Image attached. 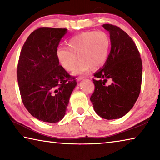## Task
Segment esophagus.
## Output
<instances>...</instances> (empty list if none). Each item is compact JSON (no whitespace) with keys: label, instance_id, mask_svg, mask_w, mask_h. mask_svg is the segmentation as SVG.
<instances>
[{"label":"esophagus","instance_id":"34e87169","mask_svg":"<svg viewBox=\"0 0 160 160\" xmlns=\"http://www.w3.org/2000/svg\"><path fill=\"white\" fill-rule=\"evenodd\" d=\"M85 77H78V78H77V80L80 81V80H83V79H85Z\"/></svg>","mask_w":160,"mask_h":160}]
</instances>
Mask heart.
<instances>
[{
	"label": "heart",
	"mask_w": 160,
	"mask_h": 160,
	"mask_svg": "<svg viewBox=\"0 0 160 160\" xmlns=\"http://www.w3.org/2000/svg\"><path fill=\"white\" fill-rule=\"evenodd\" d=\"M68 48L60 47L56 50L59 63L67 71L73 70L75 75L83 74L90 69L101 67L107 61L111 39L104 31H88L72 37L68 42Z\"/></svg>",
	"instance_id": "b5f03b06"
}]
</instances>
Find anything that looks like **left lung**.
Returning a JSON list of instances; mask_svg holds the SVG:
<instances>
[{
  "label": "left lung",
  "mask_w": 160,
  "mask_h": 160,
  "mask_svg": "<svg viewBox=\"0 0 160 160\" xmlns=\"http://www.w3.org/2000/svg\"><path fill=\"white\" fill-rule=\"evenodd\" d=\"M109 32L111 51L102 68L94 74V91L90 97L100 117L120 118L131 110L138 98L142 65L139 51L122 29L111 24L103 25ZM110 80L111 83L106 82Z\"/></svg>",
  "instance_id": "obj_1"
}]
</instances>
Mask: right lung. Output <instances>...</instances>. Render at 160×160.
I'll return each instance as SVG.
<instances>
[{"label": "right lung", "instance_id": "add662e5", "mask_svg": "<svg viewBox=\"0 0 160 160\" xmlns=\"http://www.w3.org/2000/svg\"><path fill=\"white\" fill-rule=\"evenodd\" d=\"M67 29L41 28L32 32L22 48L18 82L30 114L44 122L64 117L76 80L59 65L56 50Z\"/></svg>", "mask_w": 160, "mask_h": 160}]
</instances>
